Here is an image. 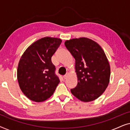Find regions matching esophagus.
I'll return each instance as SVG.
<instances>
[{
  "label": "esophagus",
  "mask_w": 130,
  "mask_h": 130,
  "mask_svg": "<svg viewBox=\"0 0 130 130\" xmlns=\"http://www.w3.org/2000/svg\"><path fill=\"white\" fill-rule=\"evenodd\" d=\"M67 76H68V74H66V75L64 76H63L64 79H66L67 77Z\"/></svg>",
  "instance_id": "esophagus-1"
}]
</instances>
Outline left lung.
<instances>
[{
    "label": "left lung",
    "mask_w": 130,
    "mask_h": 130,
    "mask_svg": "<svg viewBox=\"0 0 130 130\" xmlns=\"http://www.w3.org/2000/svg\"><path fill=\"white\" fill-rule=\"evenodd\" d=\"M64 45L75 59L77 85L71 93L85 102L98 98L108 87L111 74L104 51L96 42L85 37L66 40Z\"/></svg>",
    "instance_id": "1"
}]
</instances>
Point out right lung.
Instances as JSON below:
<instances>
[{"mask_svg":"<svg viewBox=\"0 0 130 130\" xmlns=\"http://www.w3.org/2000/svg\"><path fill=\"white\" fill-rule=\"evenodd\" d=\"M61 42L60 38L44 37L29 45L21 56L17 79L21 90L30 100L43 102L54 93L60 80L51 57Z\"/></svg>","mask_w":130,"mask_h":130,"instance_id":"1","label":"right lung"}]
</instances>
